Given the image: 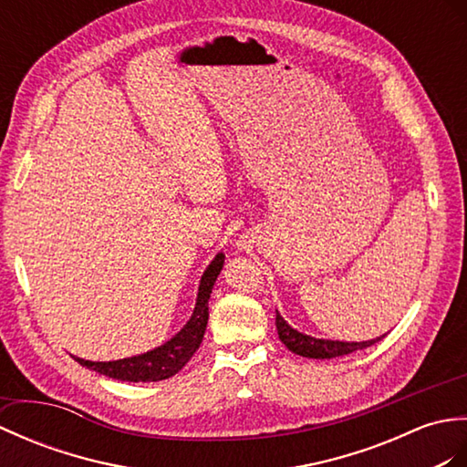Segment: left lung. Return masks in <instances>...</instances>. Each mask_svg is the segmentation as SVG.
<instances>
[{
    "instance_id": "obj_1",
    "label": "left lung",
    "mask_w": 467,
    "mask_h": 467,
    "mask_svg": "<svg viewBox=\"0 0 467 467\" xmlns=\"http://www.w3.org/2000/svg\"><path fill=\"white\" fill-rule=\"evenodd\" d=\"M275 327H277L279 339H282V344L289 351H294V354L302 358H312V359H331V358L354 354V351L369 348L371 344H376V341L383 337L381 336L368 341H339V339L312 337L304 334V331H297L296 327L289 326L287 321L279 316V312H275Z\"/></svg>"
}]
</instances>
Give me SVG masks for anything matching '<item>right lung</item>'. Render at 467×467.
I'll list each match as a JSON object with an SVG mask.
<instances>
[{
	"mask_svg": "<svg viewBox=\"0 0 467 467\" xmlns=\"http://www.w3.org/2000/svg\"><path fill=\"white\" fill-rule=\"evenodd\" d=\"M223 262H225V255L217 254L212 260V264L205 267V272L200 279L198 299H195L192 317L188 319V324H185L171 339L165 341V344L146 351V354L123 358L116 361H89V359L76 358L78 364L98 371L101 376H108L119 381H136V383L161 381L178 374V371L192 359L195 349H198L202 344L207 317H210L207 302H210L213 284L222 272Z\"/></svg>",
	"mask_w": 467,
	"mask_h": 467,
	"instance_id": "add662e5",
	"label": "right lung"
}]
</instances>
